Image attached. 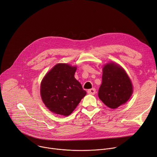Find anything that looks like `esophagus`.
<instances>
[{
  "label": "esophagus",
  "instance_id": "1",
  "mask_svg": "<svg viewBox=\"0 0 157 157\" xmlns=\"http://www.w3.org/2000/svg\"><path fill=\"white\" fill-rule=\"evenodd\" d=\"M87 92H88V94H90V95H94V94L96 93L95 89L92 88V89H89V90H88Z\"/></svg>",
  "mask_w": 157,
  "mask_h": 157
}]
</instances>
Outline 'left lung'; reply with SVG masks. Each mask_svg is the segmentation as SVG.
I'll return each mask as SVG.
<instances>
[{
    "label": "left lung",
    "instance_id": "1",
    "mask_svg": "<svg viewBox=\"0 0 157 157\" xmlns=\"http://www.w3.org/2000/svg\"><path fill=\"white\" fill-rule=\"evenodd\" d=\"M102 78L98 96L105 105L116 109L129 99L133 91L132 85L121 67L113 62L105 64L102 69Z\"/></svg>",
    "mask_w": 157,
    "mask_h": 157
}]
</instances>
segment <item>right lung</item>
Returning a JSON list of instances; mask_svg holds the SVG:
<instances>
[{
	"label": "right lung",
	"mask_w": 157,
	"mask_h": 157,
	"mask_svg": "<svg viewBox=\"0 0 157 157\" xmlns=\"http://www.w3.org/2000/svg\"><path fill=\"white\" fill-rule=\"evenodd\" d=\"M76 70V67L58 63L43 78L41 97L52 113L69 116L86 95V91L74 77Z\"/></svg>",
	"instance_id": "right-lung-1"
}]
</instances>
